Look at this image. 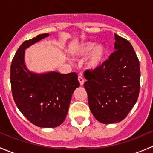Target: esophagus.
Here are the masks:
<instances>
[{
	"label": "esophagus",
	"instance_id": "34e87169",
	"mask_svg": "<svg viewBox=\"0 0 153 153\" xmlns=\"http://www.w3.org/2000/svg\"><path fill=\"white\" fill-rule=\"evenodd\" d=\"M78 81H79L81 86H83L84 84V79L81 75H78Z\"/></svg>",
	"mask_w": 153,
	"mask_h": 153
}]
</instances>
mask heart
<instances>
[{"instance_id":"heart-1","label":"heart","mask_w":153,"mask_h":153,"mask_svg":"<svg viewBox=\"0 0 153 153\" xmlns=\"http://www.w3.org/2000/svg\"><path fill=\"white\" fill-rule=\"evenodd\" d=\"M90 52L86 62V66L89 69H94L101 65L105 57L106 50L102 44H96L94 42H84L69 50V53L72 56H86Z\"/></svg>"}]
</instances>
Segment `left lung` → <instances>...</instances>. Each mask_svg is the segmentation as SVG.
I'll list each match as a JSON object with an SVG mask.
<instances>
[{"mask_svg":"<svg viewBox=\"0 0 153 153\" xmlns=\"http://www.w3.org/2000/svg\"><path fill=\"white\" fill-rule=\"evenodd\" d=\"M114 51L100 67L87 70L84 83L89 106L103 124L124 120L138 100L140 89L139 61L127 40L115 34Z\"/></svg>","mask_w":153,"mask_h":153,"instance_id":"obj_1","label":"left lung"}]
</instances>
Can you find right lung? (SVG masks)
I'll list each match as a JSON object with an SVG mask.
<instances>
[{
    "instance_id": "1",
    "label": "right lung",
    "mask_w": 153,
    "mask_h": 153,
    "mask_svg": "<svg viewBox=\"0 0 153 153\" xmlns=\"http://www.w3.org/2000/svg\"><path fill=\"white\" fill-rule=\"evenodd\" d=\"M49 35L41 34L24 41L17 50L10 69L16 106L31 123L44 128L57 127L64 122L72 93L80 86L75 72L61 74L52 71L38 74L27 69L25 49Z\"/></svg>"
}]
</instances>
